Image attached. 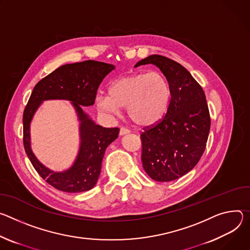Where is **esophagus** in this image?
<instances>
[{
  "instance_id": "esophagus-1",
  "label": "esophagus",
  "mask_w": 250,
  "mask_h": 250,
  "mask_svg": "<svg viewBox=\"0 0 250 250\" xmlns=\"http://www.w3.org/2000/svg\"><path fill=\"white\" fill-rule=\"evenodd\" d=\"M129 133H130V130H128L127 128H124V127H121V128H120V132H119L120 136L126 135V134H129Z\"/></svg>"
}]
</instances>
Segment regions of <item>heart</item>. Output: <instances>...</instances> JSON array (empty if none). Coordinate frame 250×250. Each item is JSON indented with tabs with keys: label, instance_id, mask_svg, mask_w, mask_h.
Segmentation results:
<instances>
[{
	"label": "heart",
	"instance_id": "b5f03b06",
	"mask_svg": "<svg viewBox=\"0 0 250 250\" xmlns=\"http://www.w3.org/2000/svg\"><path fill=\"white\" fill-rule=\"evenodd\" d=\"M171 102L169 81L161 72H137L111 82L108 94L96 96L100 112L118 115L120 107H126L129 118L139 126H151L167 113Z\"/></svg>",
	"mask_w": 250,
	"mask_h": 250
}]
</instances>
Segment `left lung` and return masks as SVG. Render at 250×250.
Masks as SVG:
<instances>
[{"label": "left lung", "instance_id": "8db88e82", "mask_svg": "<svg viewBox=\"0 0 250 250\" xmlns=\"http://www.w3.org/2000/svg\"><path fill=\"white\" fill-rule=\"evenodd\" d=\"M154 64L169 81L171 102L166 116L141 134L145 172L157 182L177 180L198 164L206 149L210 117L205 92L180 63L152 54L135 67Z\"/></svg>", "mask_w": 250, "mask_h": 250}]
</instances>
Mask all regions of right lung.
Masks as SVG:
<instances>
[{
  "mask_svg": "<svg viewBox=\"0 0 250 250\" xmlns=\"http://www.w3.org/2000/svg\"><path fill=\"white\" fill-rule=\"evenodd\" d=\"M114 68L113 64L95 61L64 64L35 86L23 111V146L36 171L53 188L66 192H81L96 185L105 150L117 139L119 128H104L95 124L82 106L94 104L100 83ZM45 100L70 101L80 121L79 153L72 167L62 172L46 168L37 160L30 147V122Z\"/></svg>",
  "mask_w": 250,
  "mask_h": 250,
  "instance_id": "1",
  "label": "right lung"
}]
</instances>
